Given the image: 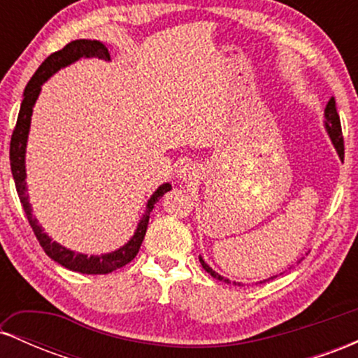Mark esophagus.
Instances as JSON below:
<instances>
[{"mask_svg": "<svg viewBox=\"0 0 358 358\" xmlns=\"http://www.w3.org/2000/svg\"><path fill=\"white\" fill-rule=\"evenodd\" d=\"M178 176H180V180H183V182H187V180L196 178V176H199V170H196L195 165H192V163H188V165H185V166L180 168Z\"/></svg>", "mask_w": 358, "mask_h": 358, "instance_id": "1", "label": "esophagus"}]
</instances>
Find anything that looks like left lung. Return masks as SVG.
I'll use <instances>...</instances> for the list:
<instances>
[{
  "instance_id": "1",
  "label": "left lung",
  "mask_w": 358,
  "mask_h": 358,
  "mask_svg": "<svg viewBox=\"0 0 358 358\" xmlns=\"http://www.w3.org/2000/svg\"><path fill=\"white\" fill-rule=\"evenodd\" d=\"M324 129H327L328 136H330L331 143H334L336 153H338L340 158L343 159L345 148H343V136H342V124H340V116H338V113H336V104H335L334 97L328 101L327 108H324ZM199 259H200V264H202V268L207 271L212 278L219 279V281H224V282H231L229 279L220 276L219 273H215V271H213L202 257H199ZM269 279H273V278H269ZM236 285L241 286V282H236Z\"/></svg>"
}]
</instances>
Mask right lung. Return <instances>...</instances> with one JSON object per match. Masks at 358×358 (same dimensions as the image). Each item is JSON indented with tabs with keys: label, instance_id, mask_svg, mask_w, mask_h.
<instances>
[{
	"label": "right lung",
	"instance_id": "add662e5",
	"mask_svg": "<svg viewBox=\"0 0 358 358\" xmlns=\"http://www.w3.org/2000/svg\"><path fill=\"white\" fill-rule=\"evenodd\" d=\"M90 57H97L102 60H110L109 50L106 48L104 43L97 42V40H73V42L67 43L64 48L59 52H53L52 55H48L43 60V64L40 65L38 71L34 73L30 82L27 84L23 92V101L20 106L18 119H16V126L11 134V143H10V165H11V173H13L15 187L18 192L20 202L23 205V210L27 213V219L30 222L31 229H34L36 239H38L40 245H42L45 254L48 257L53 259L55 262H59L64 268L76 271V273L82 274H109L113 271H116L122 266H126L127 262L133 261L139 252L143 239L146 236L148 222H150V213L153 210L155 203L165 195L166 192L171 190L170 183L159 185L158 190H156L151 199L146 203V212L145 215L139 220L136 232L126 242L122 248H119L114 252L101 254V256H87V254L73 252V250L64 248V245L57 244L55 241H52V237H48L43 232L42 225L38 224V220L35 219L34 213H31V205L28 202V193H27V170H24V153H27V141H28V133H30V122H31V114H34V106L36 99H38V94L42 90V85L45 80H48L55 72H59L60 69L67 67V65L73 64L79 59H90Z\"/></svg>",
	"mask_w": 358,
	"mask_h": 358
}]
</instances>
